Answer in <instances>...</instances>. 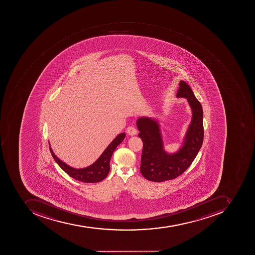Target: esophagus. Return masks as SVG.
<instances>
[{
    "instance_id": "1",
    "label": "esophagus",
    "mask_w": 255,
    "mask_h": 255,
    "mask_svg": "<svg viewBox=\"0 0 255 255\" xmlns=\"http://www.w3.org/2000/svg\"><path fill=\"white\" fill-rule=\"evenodd\" d=\"M127 132L129 135H134L136 134L137 131L133 127H128V128H127Z\"/></svg>"
}]
</instances>
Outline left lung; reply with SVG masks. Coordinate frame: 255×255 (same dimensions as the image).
I'll return each mask as SVG.
<instances>
[{"label":"left lung","mask_w":255,"mask_h":255,"mask_svg":"<svg viewBox=\"0 0 255 255\" xmlns=\"http://www.w3.org/2000/svg\"><path fill=\"white\" fill-rule=\"evenodd\" d=\"M177 96L186 98L192 108V120L185 135V142L179 151L167 154L158 124L149 118H139L136 125L142 139L140 172L149 181L162 182L181 175L192 164L203 142V111L202 105L195 98L192 88L185 81H180Z\"/></svg>","instance_id":"1"}]
</instances>
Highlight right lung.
<instances>
[{
	"label": "right lung",
	"instance_id": "obj_1",
	"mask_svg": "<svg viewBox=\"0 0 255 255\" xmlns=\"http://www.w3.org/2000/svg\"><path fill=\"white\" fill-rule=\"evenodd\" d=\"M125 136L126 134L124 132L119 134L116 137V139L109 144V146L102 153L100 157L92 165L84 169H74L70 167L65 163L62 162L58 157H56L51 148L49 147V150L51 152L52 156H53L55 161L61 167L62 170H64L70 177L85 183L99 182V181L105 179L109 174V170H110L109 162H110L112 155L119 144L123 142Z\"/></svg>",
	"mask_w": 255,
	"mask_h": 255
}]
</instances>
